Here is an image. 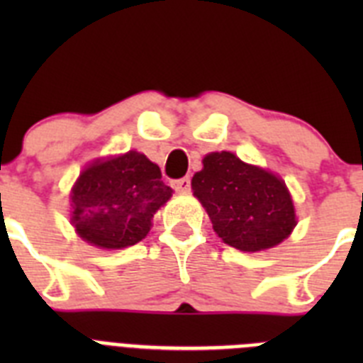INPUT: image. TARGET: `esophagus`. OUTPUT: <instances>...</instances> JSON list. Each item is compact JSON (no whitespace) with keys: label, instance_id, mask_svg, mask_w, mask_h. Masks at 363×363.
<instances>
[{"label":"esophagus","instance_id":"34e87169","mask_svg":"<svg viewBox=\"0 0 363 363\" xmlns=\"http://www.w3.org/2000/svg\"><path fill=\"white\" fill-rule=\"evenodd\" d=\"M172 187L178 192H189V189H191V178L185 176V178L174 179V182H172Z\"/></svg>","mask_w":363,"mask_h":363}]
</instances>
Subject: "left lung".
<instances>
[{
    "label": "left lung",
    "instance_id": "8db88e82",
    "mask_svg": "<svg viewBox=\"0 0 363 363\" xmlns=\"http://www.w3.org/2000/svg\"><path fill=\"white\" fill-rule=\"evenodd\" d=\"M214 233L227 245L256 252L278 245L296 225L291 194L278 176L247 165L233 152H213L192 178Z\"/></svg>",
    "mask_w": 363,
    "mask_h": 363
}]
</instances>
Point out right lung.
<instances>
[{"label": "right lung", "mask_w": 363, "mask_h": 363, "mask_svg": "<svg viewBox=\"0 0 363 363\" xmlns=\"http://www.w3.org/2000/svg\"><path fill=\"white\" fill-rule=\"evenodd\" d=\"M172 196L162 171L136 150L94 162L72 189V225L85 242L123 249L142 242L154 213Z\"/></svg>", "instance_id": "right-lung-1"}]
</instances>
